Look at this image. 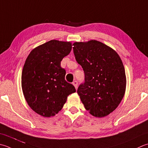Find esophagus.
<instances>
[{
	"label": "esophagus",
	"instance_id": "1",
	"mask_svg": "<svg viewBox=\"0 0 148 148\" xmlns=\"http://www.w3.org/2000/svg\"><path fill=\"white\" fill-rule=\"evenodd\" d=\"M72 84H73V85L75 86V88H76V89H77V85H78V83H77V81H74V82L72 83Z\"/></svg>",
	"mask_w": 148,
	"mask_h": 148
}]
</instances>
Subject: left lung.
Returning <instances> with one entry per match:
<instances>
[{
    "instance_id": "8db88e82",
    "label": "left lung",
    "mask_w": 148,
    "mask_h": 148,
    "mask_svg": "<svg viewBox=\"0 0 148 148\" xmlns=\"http://www.w3.org/2000/svg\"><path fill=\"white\" fill-rule=\"evenodd\" d=\"M77 62L85 72V82L77 92L92 115L103 117L117 108L126 90L125 70L114 49L97 40L74 42Z\"/></svg>"
}]
</instances>
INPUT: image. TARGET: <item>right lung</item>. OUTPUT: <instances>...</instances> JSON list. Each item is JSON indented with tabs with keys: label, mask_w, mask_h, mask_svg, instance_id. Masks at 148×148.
I'll return each instance as SVG.
<instances>
[{
	"label": "right lung",
	"mask_w": 148,
	"mask_h": 148,
	"mask_svg": "<svg viewBox=\"0 0 148 148\" xmlns=\"http://www.w3.org/2000/svg\"><path fill=\"white\" fill-rule=\"evenodd\" d=\"M72 43L52 40L32 50L22 72V88L28 105L45 117L62 109L69 95L76 92L66 82L61 61L71 53Z\"/></svg>",
	"instance_id": "right-lung-1"
}]
</instances>
